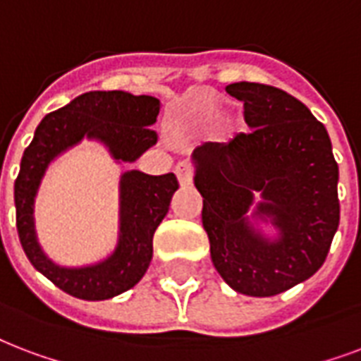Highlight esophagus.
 <instances>
[{
    "label": "esophagus",
    "instance_id": "1",
    "mask_svg": "<svg viewBox=\"0 0 361 361\" xmlns=\"http://www.w3.org/2000/svg\"><path fill=\"white\" fill-rule=\"evenodd\" d=\"M176 176L180 180V185H191L192 183V176H195V170L187 161H181L176 164Z\"/></svg>",
    "mask_w": 361,
    "mask_h": 361
}]
</instances>
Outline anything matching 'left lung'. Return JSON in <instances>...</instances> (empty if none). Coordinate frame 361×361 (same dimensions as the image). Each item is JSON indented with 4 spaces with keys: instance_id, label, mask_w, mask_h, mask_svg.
<instances>
[{
    "instance_id": "8db88e82",
    "label": "left lung",
    "mask_w": 361,
    "mask_h": 361,
    "mask_svg": "<svg viewBox=\"0 0 361 361\" xmlns=\"http://www.w3.org/2000/svg\"><path fill=\"white\" fill-rule=\"evenodd\" d=\"M227 92L244 102L252 132L192 151L202 227L212 263L233 290L279 295L326 261L339 227V166L326 126L302 102L261 82H233ZM252 207L271 221L276 239L251 225Z\"/></svg>"
}]
</instances>
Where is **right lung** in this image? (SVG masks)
<instances>
[{
  "instance_id": "obj_1",
  "label": "right lung",
  "mask_w": 361,
  "mask_h": 361,
  "mask_svg": "<svg viewBox=\"0 0 361 361\" xmlns=\"http://www.w3.org/2000/svg\"><path fill=\"white\" fill-rule=\"evenodd\" d=\"M161 102L123 90H92L45 115L20 161L15 181L16 229L24 254L60 290L85 301H104L142 280L153 257V235L178 189L176 176H149L128 170L119 183V240L107 259L89 267H60L41 250L35 235L34 204L41 180L60 153L82 137L98 140L115 161L134 162L157 144L155 125Z\"/></svg>"
}]
</instances>
